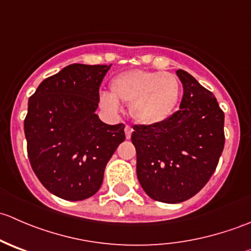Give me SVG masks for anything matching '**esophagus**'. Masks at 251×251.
<instances>
[{
    "mask_svg": "<svg viewBox=\"0 0 251 251\" xmlns=\"http://www.w3.org/2000/svg\"><path fill=\"white\" fill-rule=\"evenodd\" d=\"M132 127H131V126H128V125H126L125 126V136H126V138H131V135H132Z\"/></svg>",
    "mask_w": 251,
    "mask_h": 251,
    "instance_id": "1",
    "label": "esophagus"
}]
</instances>
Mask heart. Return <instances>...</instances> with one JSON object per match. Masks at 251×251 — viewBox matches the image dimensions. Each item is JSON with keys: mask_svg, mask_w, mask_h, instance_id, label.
Listing matches in <instances>:
<instances>
[{"mask_svg": "<svg viewBox=\"0 0 251 251\" xmlns=\"http://www.w3.org/2000/svg\"><path fill=\"white\" fill-rule=\"evenodd\" d=\"M181 96L178 78L171 73L130 70L116 75L110 82V93L100 92V107L111 114L120 110V103L130 104L136 123L153 126L168 120Z\"/></svg>", "mask_w": 251, "mask_h": 251, "instance_id": "heart-1", "label": "heart"}]
</instances>
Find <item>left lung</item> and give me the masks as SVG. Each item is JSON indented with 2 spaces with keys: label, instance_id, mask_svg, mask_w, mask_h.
Here are the masks:
<instances>
[{
  "label": "left lung",
  "instance_id": "8db88e82",
  "mask_svg": "<svg viewBox=\"0 0 251 251\" xmlns=\"http://www.w3.org/2000/svg\"><path fill=\"white\" fill-rule=\"evenodd\" d=\"M176 74L183 85L179 110L158 125H135L131 136L142 188L168 204L182 203L203 188L225 146V114L215 96L184 70Z\"/></svg>",
  "mask_w": 251,
  "mask_h": 251
}]
</instances>
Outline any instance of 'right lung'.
Listing matches in <instances>:
<instances>
[{"label": "right lung", "instance_id": "1", "mask_svg": "<svg viewBox=\"0 0 251 251\" xmlns=\"http://www.w3.org/2000/svg\"><path fill=\"white\" fill-rule=\"evenodd\" d=\"M110 67L68 65L29 98L24 132L30 164L45 188L65 201L97 193L105 165L125 141L124 124L107 125L96 114Z\"/></svg>", "mask_w": 251, "mask_h": 251}]
</instances>
